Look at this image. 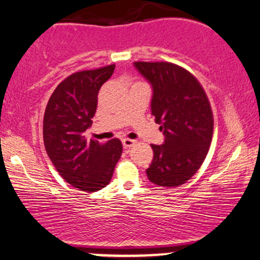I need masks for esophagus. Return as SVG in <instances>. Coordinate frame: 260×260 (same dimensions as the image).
<instances>
[{"label": "esophagus", "mask_w": 260, "mask_h": 260, "mask_svg": "<svg viewBox=\"0 0 260 260\" xmlns=\"http://www.w3.org/2000/svg\"><path fill=\"white\" fill-rule=\"evenodd\" d=\"M136 143H137L136 140L129 139V138H124V139H122V145H123V148H124V149L132 148V146H133L134 144H136Z\"/></svg>", "instance_id": "34e87169"}]
</instances>
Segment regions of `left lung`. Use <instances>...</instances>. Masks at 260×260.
<instances>
[{"label": "left lung", "instance_id": "left-lung-1", "mask_svg": "<svg viewBox=\"0 0 260 260\" xmlns=\"http://www.w3.org/2000/svg\"><path fill=\"white\" fill-rule=\"evenodd\" d=\"M152 87L151 114L165 142L154 145L146 170L151 183L174 187L189 180L205 161L213 136V114L205 89L184 68L167 61H134Z\"/></svg>", "mask_w": 260, "mask_h": 260}]
</instances>
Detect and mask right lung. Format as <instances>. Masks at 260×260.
Segmentation results:
<instances>
[{"label":"right lung","instance_id":"right-lung-1","mask_svg":"<svg viewBox=\"0 0 260 260\" xmlns=\"http://www.w3.org/2000/svg\"><path fill=\"white\" fill-rule=\"evenodd\" d=\"M115 65L75 73L58 84L43 117V142L55 170L70 185L94 192L110 183L122 154V144L87 140L100 87L114 74Z\"/></svg>","mask_w":260,"mask_h":260}]
</instances>
